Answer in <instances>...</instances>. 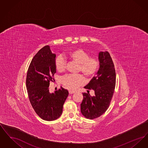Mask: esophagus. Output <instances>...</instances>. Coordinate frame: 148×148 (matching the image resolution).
<instances>
[{"label": "esophagus", "instance_id": "1", "mask_svg": "<svg viewBox=\"0 0 148 148\" xmlns=\"http://www.w3.org/2000/svg\"><path fill=\"white\" fill-rule=\"evenodd\" d=\"M69 94H74V93H75V92H73V91H71V90H69Z\"/></svg>", "mask_w": 148, "mask_h": 148}]
</instances>
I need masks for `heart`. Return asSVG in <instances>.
Segmentation results:
<instances>
[{"instance_id":"1","label":"heart","mask_w":148,"mask_h":148,"mask_svg":"<svg viewBox=\"0 0 148 148\" xmlns=\"http://www.w3.org/2000/svg\"><path fill=\"white\" fill-rule=\"evenodd\" d=\"M67 56L71 61L78 64L77 71H81L85 77H92L98 71V60L94 58L89 57V54L82 49L71 50ZM66 64V62L62 56H59L56 57L55 65L57 71L59 72L64 71ZM62 82L65 88L74 90L79 85L84 83V78L80 74L66 75L62 79Z\"/></svg>"}]
</instances>
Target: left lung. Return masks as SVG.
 <instances>
[{
	"label": "left lung",
	"instance_id": "obj_1",
	"mask_svg": "<svg viewBox=\"0 0 148 148\" xmlns=\"http://www.w3.org/2000/svg\"><path fill=\"white\" fill-rule=\"evenodd\" d=\"M99 69L97 75L85 86V89L93 90L94 95L83 93V100L80 110L87 119L98 118L106 112L113 98L116 74L112 59L108 51H100L98 55ZM89 91V90H88Z\"/></svg>",
	"mask_w": 148,
	"mask_h": 148
}]
</instances>
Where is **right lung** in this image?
I'll use <instances>...</instances> for the list:
<instances>
[{"instance_id": "right-lung-1", "label": "right lung", "mask_w": 148, "mask_h": 148, "mask_svg": "<svg viewBox=\"0 0 148 148\" xmlns=\"http://www.w3.org/2000/svg\"><path fill=\"white\" fill-rule=\"evenodd\" d=\"M56 54L49 45L40 50L33 58L27 75L26 85L30 102L36 113L42 119L53 121L59 118L69 92L62 86L50 92V82L56 73Z\"/></svg>"}]
</instances>
